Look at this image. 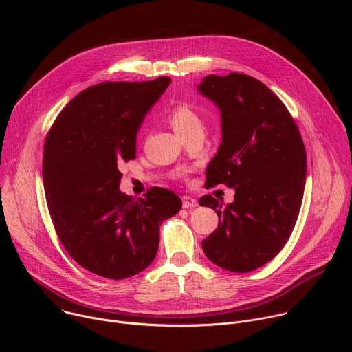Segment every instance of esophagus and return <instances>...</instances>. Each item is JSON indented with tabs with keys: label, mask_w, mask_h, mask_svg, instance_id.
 <instances>
[{
	"label": "esophagus",
	"mask_w": 352,
	"mask_h": 352,
	"mask_svg": "<svg viewBox=\"0 0 352 352\" xmlns=\"http://www.w3.org/2000/svg\"><path fill=\"white\" fill-rule=\"evenodd\" d=\"M182 206L185 209H189V208H196L197 206V200L192 196H182Z\"/></svg>",
	"instance_id": "esophagus-1"
}]
</instances>
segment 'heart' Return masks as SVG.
Masks as SVG:
<instances>
[{
  "mask_svg": "<svg viewBox=\"0 0 352 352\" xmlns=\"http://www.w3.org/2000/svg\"><path fill=\"white\" fill-rule=\"evenodd\" d=\"M170 124L181 136H188L195 132H204V120L189 104H178L170 113Z\"/></svg>",
  "mask_w": 352,
  "mask_h": 352,
  "instance_id": "1",
  "label": "heart"
}]
</instances>
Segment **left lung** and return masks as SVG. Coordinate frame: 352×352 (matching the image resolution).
Wrapping results in <instances>:
<instances>
[{"instance_id": "left-lung-1", "label": "left lung", "mask_w": 352, "mask_h": 352, "mask_svg": "<svg viewBox=\"0 0 352 352\" xmlns=\"http://www.w3.org/2000/svg\"><path fill=\"white\" fill-rule=\"evenodd\" d=\"M197 91L216 104L221 143L208 166L206 184L234 188V202L200 197L216 210L219 227L202 241L217 266L248 273L270 262L296 223L307 181L302 138L281 100L243 74L209 75Z\"/></svg>"}]
</instances>
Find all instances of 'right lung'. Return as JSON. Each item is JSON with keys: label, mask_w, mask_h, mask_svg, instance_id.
<instances>
[{"label": "right lung", "mask_w": 352, "mask_h": 352, "mask_svg": "<svg viewBox=\"0 0 352 352\" xmlns=\"http://www.w3.org/2000/svg\"><path fill=\"white\" fill-rule=\"evenodd\" d=\"M171 79L104 82L65 106L44 143L47 206L67 252L86 270L111 280L132 277L156 258L160 226L181 199L164 188L144 197L120 189L118 166L136 157L139 128Z\"/></svg>", "instance_id": "add662e5"}]
</instances>
